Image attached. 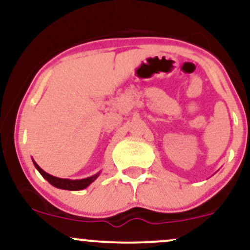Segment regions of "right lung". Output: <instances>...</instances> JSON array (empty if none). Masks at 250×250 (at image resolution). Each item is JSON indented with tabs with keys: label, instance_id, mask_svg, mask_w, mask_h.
<instances>
[{
	"label": "right lung",
	"instance_id": "obj_1",
	"mask_svg": "<svg viewBox=\"0 0 250 250\" xmlns=\"http://www.w3.org/2000/svg\"><path fill=\"white\" fill-rule=\"evenodd\" d=\"M33 162H34V166H35V168L40 171V174H41L42 176L50 183V185H53L54 187H56V188L65 189V190H81V189L87 188L91 182H94V181L97 179V176H99V174H100V173H97L95 175H93V176L87 177V179H82V180L60 179V177L53 176V175L45 173L43 169L39 167V165H37L34 160H33Z\"/></svg>",
	"mask_w": 250,
	"mask_h": 250
}]
</instances>
